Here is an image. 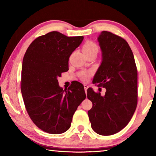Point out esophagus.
Masks as SVG:
<instances>
[{"label":"esophagus","mask_w":156,"mask_h":156,"mask_svg":"<svg viewBox=\"0 0 156 156\" xmlns=\"http://www.w3.org/2000/svg\"><path fill=\"white\" fill-rule=\"evenodd\" d=\"M88 85H87V84H84V90H85V93H86V94H87V89H88Z\"/></svg>","instance_id":"1"}]
</instances>
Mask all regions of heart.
<instances>
[{"mask_svg": "<svg viewBox=\"0 0 156 156\" xmlns=\"http://www.w3.org/2000/svg\"><path fill=\"white\" fill-rule=\"evenodd\" d=\"M83 51L85 55L89 54V53H96V54H97L98 51V47L97 44L94 43V42L87 41L84 44V46L83 47ZM88 77L89 74L86 73H83V76H82V78H83V80H86Z\"/></svg>", "mask_w": 156, "mask_h": 156, "instance_id": "1", "label": "heart"}]
</instances>
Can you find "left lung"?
Here are the masks:
<instances>
[{"label":"left lung","mask_w":156,"mask_h":156,"mask_svg":"<svg viewBox=\"0 0 156 156\" xmlns=\"http://www.w3.org/2000/svg\"><path fill=\"white\" fill-rule=\"evenodd\" d=\"M102 62L93 83L106 89L104 96L87 89L93 104L88 111L91 128L99 135L110 136L128 125L138 103V71L131 49L125 39L103 31L98 38Z\"/></svg>","instance_id":"8db88e82"}]
</instances>
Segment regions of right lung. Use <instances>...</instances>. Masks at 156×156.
<instances>
[{"label": "right lung", "mask_w": 156, "mask_h": 156, "mask_svg": "<svg viewBox=\"0 0 156 156\" xmlns=\"http://www.w3.org/2000/svg\"><path fill=\"white\" fill-rule=\"evenodd\" d=\"M83 38L51 31L36 38L23 58L20 88L26 110L33 122L48 133L67 131L86 98L79 82L73 81L65 91L58 81L69 70V58Z\"/></svg>", "instance_id": "obj_1"}]
</instances>
